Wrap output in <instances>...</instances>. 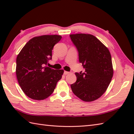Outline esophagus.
I'll return each instance as SVG.
<instances>
[{"label":"esophagus","instance_id":"34e87169","mask_svg":"<svg viewBox=\"0 0 134 134\" xmlns=\"http://www.w3.org/2000/svg\"><path fill=\"white\" fill-rule=\"evenodd\" d=\"M70 74V72H68V71H64V75H67V74Z\"/></svg>","mask_w":134,"mask_h":134}]
</instances>
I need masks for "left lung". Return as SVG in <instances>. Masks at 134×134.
<instances>
[{
    "label": "left lung",
    "mask_w": 134,
    "mask_h": 134,
    "mask_svg": "<svg viewBox=\"0 0 134 134\" xmlns=\"http://www.w3.org/2000/svg\"><path fill=\"white\" fill-rule=\"evenodd\" d=\"M77 48L79 61L85 72H76V81L71 85L72 92L83 101L99 98L106 92L113 74L112 58L108 48L90 34L70 35Z\"/></svg>",
    "instance_id": "left-lung-1"
}]
</instances>
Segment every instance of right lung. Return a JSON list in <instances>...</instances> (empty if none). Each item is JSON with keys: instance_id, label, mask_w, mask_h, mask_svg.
Here are the masks:
<instances>
[{"instance_id": "1", "label": "right lung", "mask_w": 134, "mask_h": 134, "mask_svg": "<svg viewBox=\"0 0 134 134\" xmlns=\"http://www.w3.org/2000/svg\"><path fill=\"white\" fill-rule=\"evenodd\" d=\"M61 38L59 35L35 37L17 56L16 78L21 89L29 98L35 100L48 98L61 79L63 70H54L47 66L52 59L54 45Z\"/></svg>"}]
</instances>
